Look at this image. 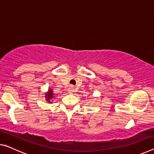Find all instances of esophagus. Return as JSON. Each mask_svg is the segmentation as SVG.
Listing matches in <instances>:
<instances>
[{"mask_svg":"<svg viewBox=\"0 0 154 154\" xmlns=\"http://www.w3.org/2000/svg\"><path fill=\"white\" fill-rule=\"evenodd\" d=\"M75 92V87L73 86H70L68 88V92L69 93H73Z\"/></svg>","mask_w":154,"mask_h":154,"instance_id":"obj_1","label":"esophagus"}]
</instances>
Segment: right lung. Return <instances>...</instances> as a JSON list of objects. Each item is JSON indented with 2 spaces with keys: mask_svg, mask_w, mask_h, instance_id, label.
I'll use <instances>...</instances> for the list:
<instances>
[{
  "mask_svg": "<svg viewBox=\"0 0 154 154\" xmlns=\"http://www.w3.org/2000/svg\"><path fill=\"white\" fill-rule=\"evenodd\" d=\"M53 97V91H52V90H49L48 93L46 94V96H45L46 99L47 100V101L50 102V103H51V101H50V100H51V99H52Z\"/></svg>",
  "mask_w": 154,
  "mask_h": 154,
  "instance_id": "right-lung-1",
  "label": "right lung"
}]
</instances>
